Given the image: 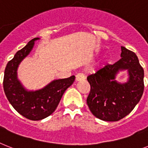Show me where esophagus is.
<instances>
[{"label": "esophagus", "instance_id": "obj_1", "mask_svg": "<svg viewBox=\"0 0 148 148\" xmlns=\"http://www.w3.org/2000/svg\"><path fill=\"white\" fill-rule=\"evenodd\" d=\"M76 81H80V80H83L85 79V75L83 73H78L76 75Z\"/></svg>", "mask_w": 148, "mask_h": 148}]
</instances>
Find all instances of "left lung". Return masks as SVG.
Here are the masks:
<instances>
[{"instance_id":"left-lung-1","label":"left lung","mask_w":148,"mask_h":148,"mask_svg":"<svg viewBox=\"0 0 148 148\" xmlns=\"http://www.w3.org/2000/svg\"><path fill=\"white\" fill-rule=\"evenodd\" d=\"M121 58L113 64H106L86 79L90 85L86 103L93 116L106 122L125 117L140 101L144 92V69L134 52L122 46ZM127 69L128 82L114 80L119 70Z\"/></svg>"}]
</instances>
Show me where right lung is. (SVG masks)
<instances>
[{"mask_svg":"<svg viewBox=\"0 0 148 148\" xmlns=\"http://www.w3.org/2000/svg\"><path fill=\"white\" fill-rule=\"evenodd\" d=\"M37 39L39 38L29 41L8 62L3 81V90L12 106L20 115L33 121L43 119L53 113L64 91L75 80L73 75L68 78L53 80L43 89L36 91H27L23 87L16 77V70L21 61L29 54Z\"/></svg>","mask_w":148,"mask_h":148,"instance_id":"add662e5","label":"right lung"}]
</instances>
